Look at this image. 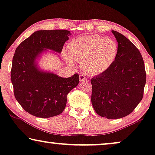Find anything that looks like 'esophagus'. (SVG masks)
Wrapping results in <instances>:
<instances>
[{"instance_id": "1", "label": "esophagus", "mask_w": 155, "mask_h": 155, "mask_svg": "<svg viewBox=\"0 0 155 155\" xmlns=\"http://www.w3.org/2000/svg\"><path fill=\"white\" fill-rule=\"evenodd\" d=\"M79 79H80V82H84V81H87V78L84 75H80Z\"/></svg>"}]
</instances>
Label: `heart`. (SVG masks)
Returning <instances> with one entry per match:
<instances>
[{
  "instance_id": "b5f03b06",
  "label": "heart",
  "mask_w": 155,
  "mask_h": 155,
  "mask_svg": "<svg viewBox=\"0 0 155 155\" xmlns=\"http://www.w3.org/2000/svg\"><path fill=\"white\" fill-rule=\"evenodd\" d=\"M68 48V62L73 65V60L83 63V69L92 75H99L109 69L118 53V45L114 40L97 35L74 39Z\"/></svg>"
}]
</instances>
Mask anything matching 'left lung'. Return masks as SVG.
I'll list each match as a JSON object with an SVG mask.
<instances>
[{"instance_id": "1", "label": "left lung", "mask_w": 155, "mask_h": 155, "mask_svg": "<svg viewBox=\"0 0 155 155\" xmlns=\"http://www.w3.org/2000/svg\"><path fill=\"white\" fill-rule=\"evenodd\" d=\"M118 42L116 58L110 68L91 80L93 108L101 117L128 116L140 102L146 83L142 55L130 40L112 30Z\"/></svg>"}]
</instances>
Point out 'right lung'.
<instances>
[{"label": "right lung", "instance_id": "1", "mask_svg": "<svg viewBox=\"0 0 155 155\" xmlns=\"http://www.w3.org/2000/svg\"><path fill=\"white\" fill-rule=\"evenodd\" d=\"M71 31L65 29L38 30L17 47L12 58L11 81L15 97L27 112L39 118L62 113L67 95L78 86L79 75L61 78L44 71L38 60L48 50L61 54Z\"/></svg>", "mask_w": 155, "mask_h": 155}]
</instances>
